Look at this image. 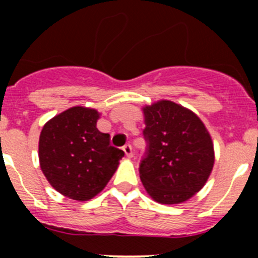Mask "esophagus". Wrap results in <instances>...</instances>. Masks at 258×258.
Here are the masks:
<instances>
[{
    "label": "esophagus",
    "instance_id": "obj_1",
    "mask_svg": "<svg viewBox=\"0 0 258 258\" xmlns=\"http://www.w3.org/2000/svg\"><path fill=\"white\" fill-rule=\"evenodd\" d=\"M123 152H124V155L127 156V157L131 158L132 156H134V153H132V147H131V145L123 146Z\"/></svg>",
    "mask_w": 258,
    "mask_h": 258
}]
</instances>
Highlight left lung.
<instances>
[{"label": "left lung", "mask_w": 258, "mask_h": 258, "mask_svg": "<svg viewBox=\"0 0 258 258\" xmlns=\"http://www.w3.org/2000/svg\"><path fill=\"white\" fill-rule=\"evenodd\" d=\"M147 155L140 178L151 199L162 205L187 201L206 184L215 150L210 132L196 113L168 100L142 107Z\"/></svg>", "instance_id": "left-lung-1"}]
</instances>
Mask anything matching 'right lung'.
Listing matches in <instances>:
<instances>
[{
    "mask_svg": "<svg viewBox=\"0 0 258 258\" xmlns=\"http://www.w3.org/2000/svg\"><path fill=\"white\" fill-rule=\"evenodd\" d=\"M101 113L75 106L52 117L38 141V160L52 187L76 201H88L108 183L124 152L97 130Z\"/></svg>",
    "mask_w": 258,
    "mask_h": 258,
    "instance_id": "1",
    "label": "right lung"
}]
</instances>
